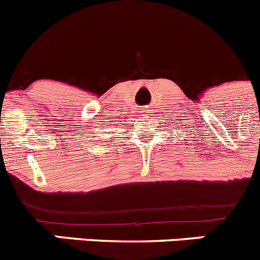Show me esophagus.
Masks as SVG:
<instances>
[{
	"instance_id": "1",
	"label": "esophagus",
	"mask_w": 260,
	"mask_h": 260,
	"mask_svg": "<svg viewBox=\"0 0 260 260\" xmlns=\"http://www.w3.org/2000/svg\"><path fill=\"white\" fill-rule=\"evenodd\" d=\"M147 111H149L147 109H144V113H147Z\"/></svg>"
}]
</instances>
